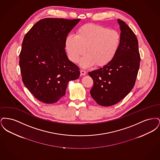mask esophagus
Segmentation results:
<instances>
[{
	"mask_svg": "<svg viewBox=\"0 0 160 160\" xmlns=\"http://www.w3.org/2000/svg\"><path fill=\"white\" fill-rule=\"evenodd\" d=\"M80 74H81L82 76H85V75L86 74V71H85L84 70L82 69V70L80 71Z\"/></svg>",
	"mask_w": 160,
	"mask_h": 160,
	"instance_id": "1",
	"label": "esophagus"
}]
</instances>
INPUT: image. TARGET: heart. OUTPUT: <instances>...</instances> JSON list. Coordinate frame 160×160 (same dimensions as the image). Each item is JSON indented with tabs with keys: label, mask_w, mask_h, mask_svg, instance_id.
Masks as SVG:
<instances>
[{
	"label": "heart",
	"mask_w": 160,
	"mask_h": 160,
	"mask_svg": "<svg viewBox=\"0 0 160 160\" xmlns=\"http://www.w3.org/2000/svg\"><path fill=\"white\" fill-rule=\"evenodd\" d=\"M120 44L118 31L92 23L84 24L77 31L76 36L69 35L65 39V48L72 62L77 63L87 53L80 61L83 68L106 66L114 59Z\"/></svg>",
	"instance_id": "heart-1"
}]
</instances>
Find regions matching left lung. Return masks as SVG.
Masks as SVG:
<instances>
[{
    "instance_id": "1",
    "label": "left lung",
    "mask_w": 160,
    "mask_h": 160,
    "mask_svg": "<svg viewBox=\"0 0 160 160\" xmlns=\"http://www.w3.org/2000/svg\"><path fill=\"white\" fill-rule=\"evenodd\" d=\"M121 44L114 59L106 66L89 72L93 81L90 91L99 105L111 106L123 99L133 88L140 67L138 40L129 26L118 19Z\"/></svg>"
}]
</instances>
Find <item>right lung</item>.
<instances>
[{
	"label": "right lung",
	"mask_w": 160,
	"mask_h": 160,
	"mask_svg": "<svg viewBox=\"0 0 160 160\" xmlns=\"http://www.w3.org/2000/svg\"><path fill=\"white\" fill-rule=\"evenodd\" d=\"M80 19L46 18L35 24L23 39L19 65L23 83L39 101L53 104L65 95L79 68L65 52V39Z\"/></svg>",
	"instance_id": "1"
}]
</instances>
